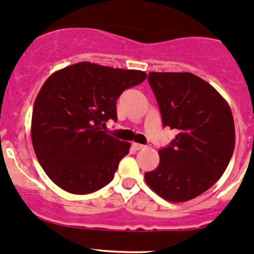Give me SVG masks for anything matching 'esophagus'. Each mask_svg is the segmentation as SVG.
Returning a JSON list of instances; mask_svg holds the SVG:
<instances>
[{
	"instance_id": "34e87169",
	"label": "esophagus",
	"mask_w": 254,
	"mask_h": 254,
	"mask_svg": "<svg viewBox=\"0 0 254 254\" xmlns=\"http://www.w3.org/2000/svg\"><path fill=\"white\" fill-rule=\"evenodd\" d=\"M144 144H141V143H136V142H133L132 143V148L135 150H140V149H143L144 148Z\"/></svg>"
}]
</instances>
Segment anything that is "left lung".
<instances>
[{
	"instance_id": "8db88e82",
	"label": "left lung",
	"mask_w": 254,
	"mask_h": 254,
	"mask_svg": "<svg viewBox=\"0 0 254 254\" xmlns=\"http://www.w3.org/2000/svg\"><path fill=\"white\" fill-rule=\"evenodd\" d=\"M148 82L164 127L178 133L159 150L158 168L144 180L159 196L183 202L199 196L221 178L235 147L229 105L204 79L189 72H150Z\"/></svg>"
}]
</instances>
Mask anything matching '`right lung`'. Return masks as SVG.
Masks as SVG:
<instances>
[{"mask_svg":"<svg viewBox=\"0 0 254 254\" xmlns=\"http://www.w3.org/2000/svg\"><path fill=\"white\" fill-rule=\"evenodd\" d=\"M137 69L78 63L54 72L35 100L31 138L48 177L72 194H89L111 182L129 142L104 131L117 121V99L146 79Z\"/></svg>","mask_w":254,"mask_h":254,"instance_id":"right-lung-1","label":"right lung"}]
</instances>
